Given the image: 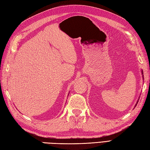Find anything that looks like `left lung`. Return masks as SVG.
Wrapping results in <instances>:
<instances>
[{
    "instance_id": "left-lung-1",
    "label": "left lung",
    "mask_w": 150,
    "mask_h": 150,
    "mask_svg": "<svg viewBox=\"0 0 150 150\" xmlns=\"http://www.w3.org/2000/svg\"><path fill=\"white\" fill-rule=\"evenodd\" d=\"M141 73H142V79L143 78H144V75H143V71H142H142H141ZM139 99L137 100V103H136V104H135V106H137V103H138V102H139Z\"/></svg>"
}]
</instances>
